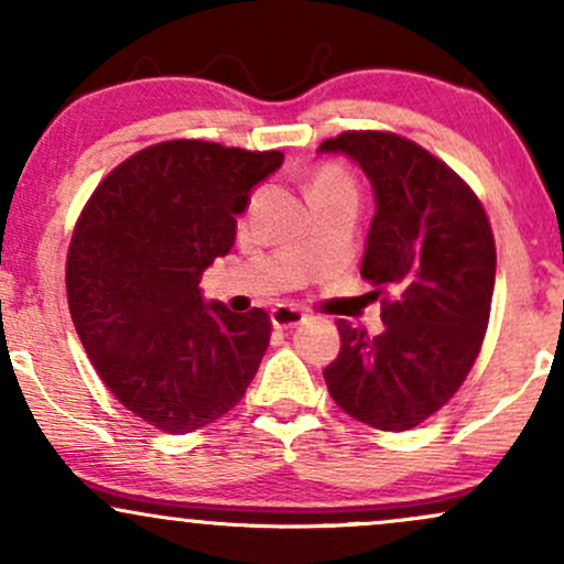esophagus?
I'll return each mask as SVG.
<instances>
[{
  "label": "esophagus",
  "instance_id": "esophagus-1",
  "mask_svg": "<svg viewBox=\"0 0 564 564\" xmlns=\"http://www.w3.org/2000/svg\"><path fill=\"white\" fill-rule=\"evenodd\" d=\"M270 321H273L275 328H294L307 321V315H304L300 307H291V304H275V307L270 310Z\"/></svg>",
  "mask_w": 564,
  "mask_h": 564
}]
</instances>
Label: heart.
Listing matches in <instances>:
<instances>
[{
  "label": "heart",
  "mask_w": 564,
  "mask_h": 564,
  "mask_svg": "<svg viewBox=\"0 0 564 564\" xmlns=\"http://www.w3.org/2000/svg\"><path fill=\"white\" fill-rule=\"evenodd\" d=\"M326 185H352V183H349V177L341 170H336V166H326V170H321L318 177H315L313 191L315 187H326Z\"/></svg>",
  "instance_id": "1"
}]
</instances>
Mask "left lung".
Here are the masks:
<instances>
[{
	"instance_id": "1",
	"label": "left lung",
	"mask_w": 564,
	"mask_h": 564,
	"mask_svg": "<svg viewBox=\"0 0 564 564\" xmlns=\"http://www.w3.org/2000/svg\"><path fill=\"white\" fill-rule=\"evenodd\" d=\"M318 153H345L373 187L360 275L387 294L381 334L336 321L341 349L323 379L358 422L411 430L448 403L482 347L496 283L490 223L456 172L398 134L345 132Z\"/></svg>"
}]
</instances>
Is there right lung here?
Returning <instances> with one entry per match:
<instances>
[{
  "instance_id": "1",
  "label": "right lung",
  "mask_w": 564,
  "mask_h": 564,
  "mask_svg": "<svg viewBox=\"0 0 564 564\" xmlns=\"http://www.w3.org/2000/svg\"><path fill=\"white\" fill-rule=\"evenodd\" d=\"M281 151L170 140L97 185L70 238L68 307L95 371L142 422L185 435L225 416L270 345V315L200 296Z\"/></svg>"
}]
</instances>
